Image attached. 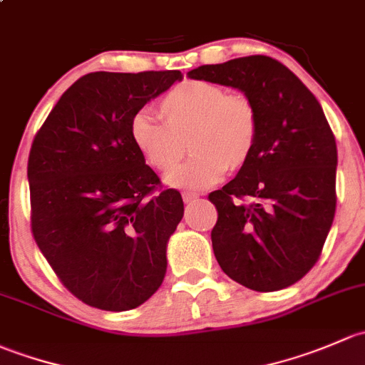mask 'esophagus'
<instances>
[{
	"instance_id": "obj_1",
	"label": "esophagus",
	"mask_w": 365,
	"mask_h": 365,
	"mask_svg": "<svg viewBox=\"0 0 365 365\" xmlns=\"http://www.w3.org/2000/svg\"><path fill=\"white\" fill-rule=\"evenodd\" d=\"M198 197H200V195L191 193V191H184V193H182V200L186 202V204H187V202H195Z\"/></svg>"
}]
</instances>
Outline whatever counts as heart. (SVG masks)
Listing matches in <instances>:
<instances>
[{"instance_id":"1","label":"heart","mask_w":365,"mask_h":365,"mask_svg":"<svg viewBox=\"0 0 365 365\" xmlns=\"http://www.w3.org/2000/svg\"><path fill=\"white\" fill-rule=\"evenodd\" d=\"M161 121L145 110L130 123L137 151L156 170H168L184 155V140L193 156L165 175L179 190H205L250 161L258 137V112L251 98L227 93L207 81H184L161 96Z\"/></svg>"}]
</instances>
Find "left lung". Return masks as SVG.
Listing matches in <instances>:
<instances>
[{
    "mask_svg": "<svg viewBox=\"0 0 365 365\" xmlns=\"http://www.w3.org/2000/svg\"><path fill=\"white\" fill-rule=\"evenodd\" d=\"M195 81L242 91L258 112L250 161L212 191L214 257L255 292L302 279L318 262L336 212L337 148L322 105L299 77L269 56L187 71Z\"/></svg>",
    "mask_w": 365,
    "mask_h": 365,
    "instance_id": "left-lung-1",
    "label": "left lung"
}]
</instances>
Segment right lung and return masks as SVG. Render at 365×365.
<instances>
[{"mask_svg": "<svg viewBox=\"0 0 365 365\" xmlns=\"http://www.w3.org/2000/svg\"><path fill=\"white\" fill-rule=\"evenodd\" d=\"M178 81L179 70L84 75L33 140V237L61 283L98 309H135L163 283L184 204L175 190L149 197L160 179L131 142L130 123Z\"/></svg>", "mask_w": 365, "mask_h": 365, "instance_id": "1", "label": "right lung"}]
</instances>
